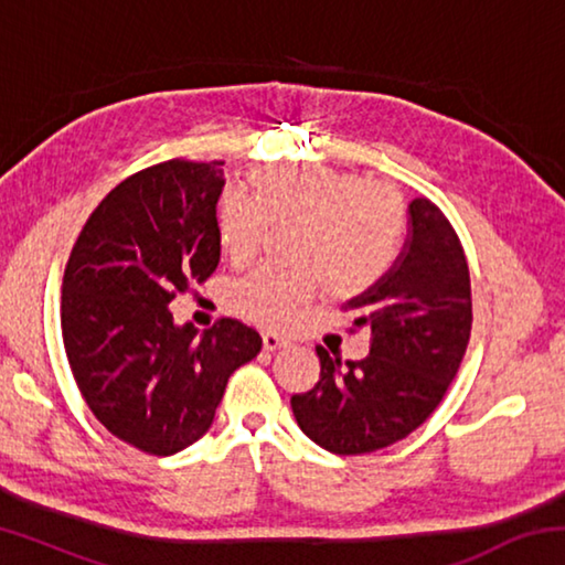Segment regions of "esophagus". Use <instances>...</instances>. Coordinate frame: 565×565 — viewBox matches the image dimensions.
<instances>
[{
	"label": "esophagus",
	"mask_w": 565,
	"mask_h": 565,
	"mask_svg": "<svg viewBox=\"0 0 565 565\" xmlns=\"http://www.w3.org/2000/svg\"><path fill=\"white\" fill-rule=\"evenodd\" d=\"M262 341H264L266 351H276V349H281V347H286V343H289L284 337H279V333H274V331H264Z\"/></svg>",
	"instance_id": "obj_1"
}]
</instances>
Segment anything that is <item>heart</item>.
<instances>
[{"label": "heart", "mask_w": 565, "mask_h": 565, "mask_svg": "<svg viewBox=\"0 0 565 565\" xmlns=\"http://www.w3.org/2000/svg\"><path fill=\"white\" fill-rule=\"evenodd\" d=\"M248 199L224 191L216 202L218 248L232 264L259 254L269 226H284L291 264H262L228 286L236 317L284 329L329 289L349 301L369 294L394 266L404 236V202L381 181L327 164H264L246 171Z\"/></svg>", "instance_id": "obj_1"}]
</instances>
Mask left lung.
<instances>
[{
  "mask_svg": "<svg viewBox=\"0 0 565 565\" xmlns=\"http://www.w3.org/2000/svg\"><path fill=\"white\" fill-rule=\"evenodd\" d=\"M343 313L371 329L361 361L317 347V386L291 396L301 431L339 456L406 438L441 404L471 337V276L458 234L431 199L408 206V238L374 289Z\"/></svg>",
  "mask_w": 565,
  "mask_h": 565,
  "instance_id": "obj_1",
  "label": "left lung"
}]
</instances>
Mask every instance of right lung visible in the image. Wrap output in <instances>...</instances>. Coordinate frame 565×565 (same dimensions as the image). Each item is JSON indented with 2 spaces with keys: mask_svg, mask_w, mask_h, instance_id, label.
Returning <instances> with one entry per match:
<instances>
[{
  "mask_svg": "<svg viewBox=\"0 0 565 565\" xmlns=\"http://www.w3.org/2000/svg\"><path fill=\"white\" fill-rule=\"evenodd\" d=\"M224 161L169 159L119 181L89 214L62 281L70 369L99 424L151 456L212 426L226 381L262 351L236 319L177 327L169 303L216 271Z\"/></svg>",
  "mask_w": 565,
  "mask_h": 565,
  "instance_id": "1",
  "label": "right lung"
}]
</instances>
